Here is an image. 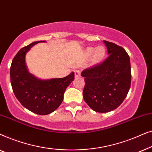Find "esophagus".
I'll list each match as a JSON object with an SVG mask.
<instances>
[{
	"mask_svg": "<svg viewBox=\"0 0 152 152\" xmlns=\"http://www.w3.org/2000/svg\"><path fill=\"white\" fill-rule=\"evenodd\" d=\"M80 75H81V72L80 70H75V77H80Z\"/></svg>",
	"mask_w": 152,
	"mask_h": 152,
	"instance_id": "obj_1",
	"label": "esophagus"
}]
</instances>
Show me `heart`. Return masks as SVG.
Returning <instances> with one entry per match:
<instances>
[{
	"label": "heart",
	"mask_w": 152,
	"mask_h": 152,
	"mask_svg": "<svg viewBox=\"0 0 152 152\" xmlns=\"http://www.w3.org/2000/svg\"><path fill=\"white\" fill-rule=\"evenodd\" d=\"M93 55V61L94 62H97L104 57L106 53V50L103 46H97L96 48L93 47H89L86 49V54L88 57Z\"/></svg>",
	"instance_id": "obj_1"
}]
</instances>
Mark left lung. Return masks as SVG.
Masks as SVG:
<instances>
[{
    "instance_id": "left-lung-1",
    "label": "left lung",
    "mask_w": 152,
    "mask_h": 152,
    "mask_svg": "<svg viewBox=\"0 0 152 152\" xmlns=\"http://www.w3.org/2000/svg\"><path fill=\"white\" fill-rule=\"evenodd\" d=\"M109 57L82 72L85 86L84 99L93 111L107 113L122 103L131 86L129 56L123 48L104 41Z\"/></svg>"
}]
</instances>
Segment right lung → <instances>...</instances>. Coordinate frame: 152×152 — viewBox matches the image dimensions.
Masks as SVG:
<instances>
[{
  "label": "right lung",
  "mask_w": 152,
  "mask_h": 152,
  "mask_svg": "<svg viewBox=\"0 0 152 152\" xmlns=\"http://www.w3.org/2000/svg\"><path fill=\"white\" fill-rule=\"evenodd\" d=\"M33 42L18 52L10 67V81L16 98L27 109L38 115H48L55 111L64 99V93L74 80V72L63 78L41 80L30 74L27 70L25 57L33 45Z\"/></svg>",
  "instance_id": "obj_1"
}]
</instances>
